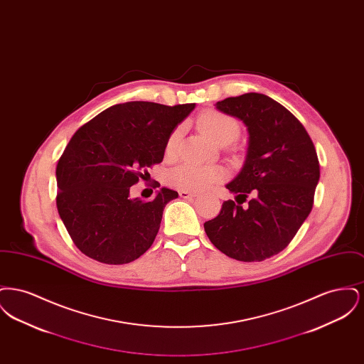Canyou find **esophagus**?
I'll list each match as a JSON object with an SVG mask.
<instances>
[{
    "instance_id": "obj_1",
    "label": "esophagus",
    "mask_w": 364,
    "mask_h": 364,
    "mask_svg": "<svg viewBox=\"0 0 364 364\" xmlns=\"http://www.w3.org/2000/svg\"><path fill=\"white\" fill-rule=\"evenodd\" d=\"M178 195H180V198H183V199H192V198H195V196H196V193H195V192H191V191L186 190L178 191Z\"/></svg>"
}]
</instances>
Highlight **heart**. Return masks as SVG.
<instances>
[{
  "instance_id": "b5f03b06",
  "label": "heart",
  "mask_w": 364,
  "mask_h": 364,
  "mask_svg": "<svg viewBox=\"0 0 364 364\" xmlns=\"http://www.w3.org/2000/svg\"><path fill=\"white\" fill-rule=\"evenodd\" d=\"M198 125L205 135L220 144H228L240 135V122L218 110L203 112L198 119ZM180 135L181 128H176L168 138L165 147L166 156L174 154ZM224 177L225 172L220 168L184 164L174 168L168 174V183L178 190L203 191L208 190L215 183L223 181Z\"/></svg>"
}]
</instances>
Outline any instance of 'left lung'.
<instances>
[{
    "label": "left lung",
    "mask_w": 364,
    "mask_h": 364,
    "mask_svg": "<svg viewBox=\"0 0 364 364\" xmlns=\"http://www.w3.org/2000/svg\"><path fill=\"white\" fill-rule=\"evenodd\" d=\"M215 106L247 125L250 141L242 172L226 186L238 203L224 202L205 223L206 235L229 258L267 259L292 242L311 213L319 181L316 150L303 124L267 95L247 92Z\"/></svg>",
    "instance_id": "obj_1"
}]
</instances>
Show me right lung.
<instances>
[{
  "mask_svg": "<svg viewBox=\"0 0 364 364\" xmlns=\"http://www.w3.org/2000/svg\"><path fill=\"white\" fill-rule=\"evenodd\" d=\"M195 104L125 102L82 125L60 156L57 210L72 242L88 258L124 264L154 242L164 208L178 193L162 188L150 202L129 187L161 164L168 138Z\"/></svg>",
  "mask_w": 364,
  "mask_h": 364,
  "instance_id": "right-lung-1",
  "label": "right lung"
}]
</instances>
